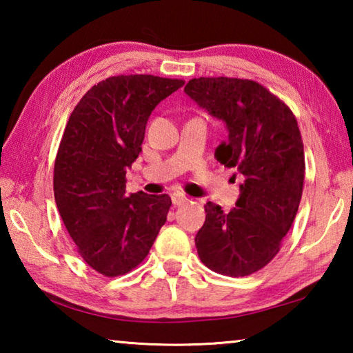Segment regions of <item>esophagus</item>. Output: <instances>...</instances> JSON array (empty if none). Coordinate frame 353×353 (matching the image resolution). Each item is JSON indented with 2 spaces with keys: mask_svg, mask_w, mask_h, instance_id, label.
Returning <instances> with one entry per match:
<instances>
[{
  "mask_svg": "<svg viewBox=\"0 0 353 353\" xmlns=\"http://www.w3.org/2000/svg\"><path fill=\"white\" fill-rule=\"evenodd\" d=\"M171 201H172V204L179 207V205L185 204V202H188V198L185 194H182V193H172L171 194Z\"/></svg>",
  "mask_w": 353,
  "mask_h": 353,
  "instance_id": "esophagus-1",
  "label": "esophagus"
}]
</instances>
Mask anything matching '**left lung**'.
Instances as JSON below:
<instances>
[{
	"label": "left lung",
	"mask_w": 353,
	"mask_h": 353,
	"mask_svg": "<svg viewBox=\"0 0 353 353\" xmlns=\"http://www.w3.org/2000/svg\"><path fill=\"white\" fill-rule=\"evenodd\" d=\"M183 92L225 124L227 140L214 155L243 177L229 213L205 204V223L194 238L199 259L223 276H250L277 255L302 198L305 160L296 117L249 79L194 77Z\"/></svg>",
	"instance_id": "1"
}]
</instances>
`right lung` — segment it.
<instances>
[{
    "label": "right lung",
    "mask_w": 353,
    "mask_h": 353,
    "mask_svg": "<svg viewBox=\"0 0 353 353\" xmlns=\"http://www.w3.org/2000/svg\"><path fill=\"white\" fill-rule=\"evenodd\" d=\"M151 74L113 76L71 112L54 163V198L77 252L117 277L145 260L171 207L168 194L126 193V171L141 152L148 119L183 85Z\"/></svg>",
    "instance_id": "right-lung-1"
}]
</instances>
